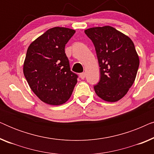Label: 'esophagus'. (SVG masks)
<instances>
[{
  "mask_svg": "<svg viewBox=\"0 0 154 154\" xmlns=\"http://www.w3.org/2000/svg\"><path fill=\"white\" fill-rule=\"evenodd\" d=\"M80 78L81 79H84L85 78V73H80Z\"/></svg>",
  "mask_w": 154,
  "mask_h": 154,
  "instance_id": "esophagus-1",
  "label": "esophagus"
}]
</instances>
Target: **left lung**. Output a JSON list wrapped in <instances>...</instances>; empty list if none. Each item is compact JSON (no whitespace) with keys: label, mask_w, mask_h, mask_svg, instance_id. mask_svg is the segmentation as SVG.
I'll return each instance as SVG.
<instances>
[{"label":"left lung","mask_w":154,"mask_h":154,"mask_svg":"<svg viewBox=\"0 0 154 154\" xmlns=\"http://www.w3.org/2000/svg\"><path fill=\"white\" fill-rule=\"evenodd\" d=\"M94 44L100 69V79L94 85L96 94L106 102H117L132 85L140 60L129 37L110 26L86 29Z\"/></svg>","instance_id":"obj_1"}]
</instances>
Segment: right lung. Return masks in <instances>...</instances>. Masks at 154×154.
<instances>
[{
	"label": "right lung",
	"mask_w": 154,
	"mask_h": 154,
	"mask_svg": "<svg viewBox=\"0 0 154 154\" xmlns=\"http://www.w3.org/2000/svg\"><path fill=\"white\" fill-rule=\"evenodd\" d=\"M75 32L65 27L50 29L27 50L24 76L35 95L48 104H64L77 83L79 76L71 71L64 50Z\"/></svg>",
	"instance_id": "1"
}]
</instances>
